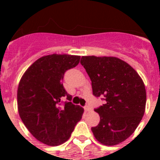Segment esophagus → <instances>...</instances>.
<instances>
[{"instance_id":"obj_1","label":"esophagus","mask_w":160,"mask_h":160,"mask_svg":"<svg viewBox=\"0 0 160 160\" xmlns=\"http://www.w3.org/2000/svg\"><path fill=\"white\" fill-rule=\"evenodd\" d=\"M91 109H92V108H91L90 105H88V104H87V105H86V106L84 107V110H85L86 111H91Z\"/></svg>"}]
</instances>
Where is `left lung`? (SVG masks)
Masks as SVG:
<instances>
[{
  "label": "left lung",
  "mask_w": 160,
  "mask_h": 160,
  "mask_svg": "<svg viewBox=\"0 0 160 160\" xmlns=\"http://www.w3.org/2000/svg\"><path fill=\"white\" fill-rule=\"evenodd\" d=\"M81 65L92 81V94L105 103L94 111L100 122L92 128L94 136L105 146H115L133 134L144 115L145 85L127 62L111 56H82Z\"/></svg>",
  "instance_id": "8db88e82"
}]
</instances>
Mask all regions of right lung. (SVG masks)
I'll use <instances>...</instances> for the list:
<instances>
[{
	"label": "right lung",
	"mask_w": 160,
	"mask_h": 160,
	"mask_svg": "<svg viewBox=\"0 0 160 160\" xmlns=\"http://www.w3.org/2000/svg\"><path fill=\"white\" fill-rule=\"evenodd\" d=\"M80 59L70 55L42 56L29 67L19 81V117L30 133L43 144L64 143L82 118L84 109L71 102L72 96L62 84L65 72L76 67Z\"/></svg>",
	"instance_id": "add662e5"
}]
</instances>
